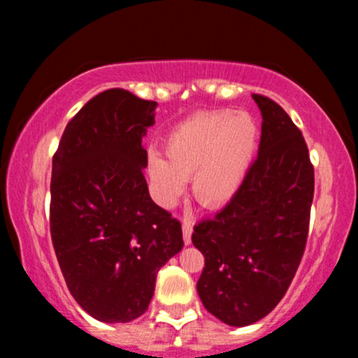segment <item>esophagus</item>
<instances>
[{
	"mask_svg": "<svg viewBox=\"0 0 358 358\" xmlns=\"http://www.w3.org/2000/svg\"><path fill=\"white\" fill-rule=\"evenodd\" d=\"M183 242L185 245H190L192 244V232H193V224L190 220H183Z\"/></svg>",
	"mask_w": 358,
	"mask_h": 358,
	"instance_id": "esophagus-1",
	"label": "esophagus"
}]
</instances>
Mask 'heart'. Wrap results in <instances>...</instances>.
Here are the masks:
<instances>
[{
    "mask_svg": "<svg viewBox=\"0 0 358 358\" xmlns=\"http://www.w3.org/2000/svg\"><path fill=\"white\" fill-rule=\"evenodd\" d=\"M257 121L248 110H207L185 119L163 139V158L150 151L146 175L162 207L171 208L192 178L193 199L208 210H220L236 199L256 158Z\"/></svg>",
    "mask_w": 358,
    "mask_h": 358,
    "instance_id": "obj_1",
    "label": "heart"
}]
</instances>
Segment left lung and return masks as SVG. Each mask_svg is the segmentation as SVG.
<instances>
[{
    "label": "left lung",
    "instance_id": "8db88e82",
    "mask_svg": "<svg viewBox=\"0 0 358 358\" xmlns=\"http://www.w3.org/2000/svg\"><path fill=\"white\" fill-rule=\"evenodd\" d=\"M252 99L262 116L257 159L236 199L192 236L205 257L199 296L231 327L259 322L285 296L305 252L315 192L301 131L274 101Z\"/></svg>",
    "mask_w": 358,
    "mask_h": 358
}]
</instances>
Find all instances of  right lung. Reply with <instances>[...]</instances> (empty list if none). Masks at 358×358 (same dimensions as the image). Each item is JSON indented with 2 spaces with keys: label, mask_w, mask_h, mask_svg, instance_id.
Returning <instances> with one entry per match:
<instances>
[{
  "label": "right lung",
  "mask_w": 358,
  "mask_h": 358,
  "mask_svg": "<svg viewBox=\"0 0 358 358\" xmlns=\"http://www.w3.org/2000/svg\"><path fill=\"white\" fill-rule=\"evenodd\" d=\"M156 106L124 89L97 94L52 162L53 249L73 299L104 323L145 313L159 268L183 248L182 224L151 200L143 173Z\"/></svg>",
  "instance_id": "1"
}]
</instances>
